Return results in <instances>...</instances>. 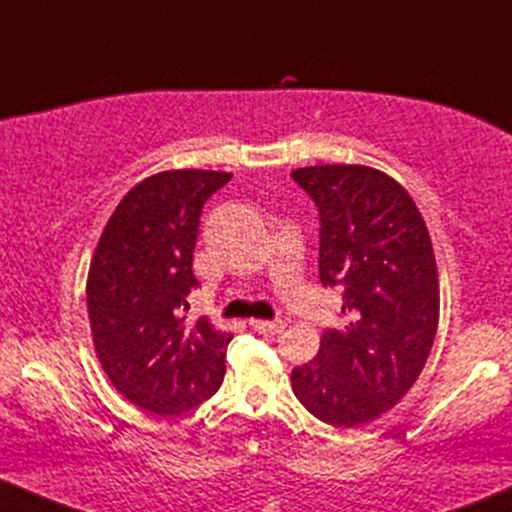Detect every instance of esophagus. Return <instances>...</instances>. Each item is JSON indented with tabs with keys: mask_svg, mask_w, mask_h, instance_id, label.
<instances>
[{
	"mask_svg": "<svg viewBox=\"0 0 512 512\" xmlns=\"http://www.w3.org/2000/svg\"><path fill=\"white\" fill-rule=\"evenodd\" d=\"M250 325H252V330L260 332V334H267V337H276V334L284 332V327H286L281 320H276V322H269V320H252Z\"/></svg>",
	"mask_w": 512,
	"mask_h": 512,
	"instance_id": "34e87169",
	"label": "esophagus"
}]
</instances>
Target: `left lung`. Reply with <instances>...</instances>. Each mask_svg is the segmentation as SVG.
Masks as SVG:
<instances>
[{
	"mask_svg": "<svg viewBox=\"0 0 512 512\" xmlns=\"http://www.w3.org/2000/svg\"><path fill=\"white\" fill-rule=\"evenodd\" d=\"M320 209V281L342 286V330L293 368V395L337 428L370 424L411 390L440 317L433 243L414 199L392 175L361 163L296 168Z\"/></svg>",
	"mask_w": 512,
	"mask_h": 512,
	"instance_id": "8db88e82",
	"label": "left lung"
}]
</instances>
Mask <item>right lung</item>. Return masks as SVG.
Masks as SVG:
<instances>
[{"label": "right lung", "mask_w": 512, "mask_h": 512, "mask_svg": "<svg viewBox=\"0 0 512 512\" xmlns=\"http://www.w3.org/2000/svg\"><path fill=\"white\" fill-rule=\"evenodd\" d=\"M233 173L163 170L132 187L105 223L86 279L98 361L122 397L158 416L187 411L221 387L233 334L187 322L199 214Z\"/></svg>", "instance_id": "add662e5"}]
</instances>
